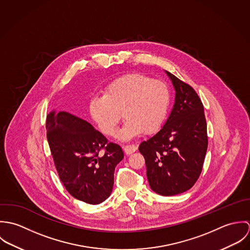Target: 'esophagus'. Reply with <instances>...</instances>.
I'll return each instance as SVG.
<instances>
[{
  "mask_svg": "<svg viewBox=\"0 0 250 250\" xmlns=\"http://www.w3.org/2000/svg\"><path fill=\"white\" fill-rule=\"evenodd\" d=\"M123 149H124V151H125L126 154L130 155V154L134 153V152L138 149V146L135 145V144H129V145H124V146H123Z\"/></svg>",
  "mask_w": 250,
  "mask_h": 250,
  "instance_id": "34e87169",
  "label": "esophagus"
}]
</instances>
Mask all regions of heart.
Here are the masks:
<instances>
[{
	"label": "heart",
	"mask_w": 250,
	"mask_h": 250,
	"mask_svg": "<svg viewBox=\"0 0 250 250\" xmlns=\"http://www.w3.org/2000/svg\"><path fill=\"white\" fill-rule=\"evenodd\" d=\"M170 102L168 86L142 74H130L109 83L104 95L90 101V113L101 131L113 136L121 119H126L121 137L151 134L163 124Z\"/></svg>",
	"instance_id": "obj_1"
}]
</instances>
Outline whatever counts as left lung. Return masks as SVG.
Segmentation results:
<instances>
[{
    "instance_id": "left-lung-1",
    "label": "left lung",
    "mask_w": 250,
    "mask_h": 250,
    "mask_svg": "<svg viewBox=\"0 0 250 250\" xmlns=\"http://www.w3.org/2000/svg\"><path fill=\"white\" fill-rule=\"evenodd\" d=\"M176 90L175 103L164 127L139 150L145 160L151 188L171 196L189 189L199 178L208 148L203 104L187 83L167 71Z\"/></svg>"
}]
</instances>
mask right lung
Returning <instances> with one entry per match:
<instances>
[{"mask_svg":"<svg viewBox=\"0 0 250 250\" xmlns=\"http://www.w3.org/2000/svg\"><path fill=\"white\" fill-rule=\"evenodd\" d=\"M47 140L62 185L74 198L99 204L109 196L121 147L108 143L91 124L66 111L46 118Z\"/></svg>","mask_w":250,"mask_h":250,"instance_id":"right-lung-1","label":"right lung"}]
</instances>
